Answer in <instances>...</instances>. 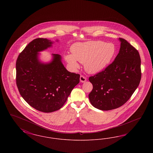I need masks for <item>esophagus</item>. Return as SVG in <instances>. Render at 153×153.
Instances as JSON below:
<instances>
[{"label": "esophagus", "instance_id": "34e87169", "mask_svg": "<svg viewBox=\"0 0 153 153\" xmlns=\"http://www.w3.org/2000/svg\"><path fill=\"white\" fill-rule=\"evenodd\" d=\"M80 80L81 82H85L87 81V79H86V77L85 76L81 75L80 76Z\"/></svg>", "mask_w": 153, "mask_h": 153}]
</instances>
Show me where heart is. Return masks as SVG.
Masks as SVG:
<instances>
[{
  "mask_svg": "<svg viewBox=\"0 0 153 153\" xmlns=\"http://www.w3.org/2000/svg\"><path fill=\"white\" fill-rule=\"evenodd\" d=\"M71 51L72 54H66L64 58L72 69L79 68L78 60L81 63H84L87 72L97 73L111 64L117 53V48L113 43L91 41L73 44Z\"/></svg>",
  "mask_w": 153,
  "mask_h": 153,
  "instance_id": "b5f03b06",
  "label": "heart"
}]
</instances>
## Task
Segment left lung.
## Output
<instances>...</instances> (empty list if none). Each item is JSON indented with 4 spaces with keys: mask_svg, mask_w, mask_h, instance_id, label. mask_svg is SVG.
Instances as JSON below:
<instances>
[{
    "mask_svg": "<svg viewBox=\"0 0 153 153\" xmlns=\"http://www.w3.org/2000/svg\"><path fill=\"white\" fill-rule=\"evenodd\" d=\"M120 48L115 60L104 71L91 76L93 89L89 94L91 104L108 111L123 105L138 87L141 79L139 52L126 39L119 38Z\"/></svg>",
    "mask_w": 153,
    "mask_h": 153,
    "instance_id": "left-lung-1",
    "label": "left lung"
}]
</instances>
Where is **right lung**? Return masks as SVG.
<instances>
[{"label":"right lung","mask_w":153,"mask_h":153,"mask_svg":"<svg viewBox=\"0 0 153 153\" xmlns=\"http://www.w3.org/2000/svg\"><path fill=\"white\" fill-rule=\"evenodd\" d=\"M53 43L46 38L33 40L16 62V82L21 96L30 106L46 113L60 109L80 82V74L68 71L59 54H52L49 63L39 60L38 52L51 47Z\"/></svg>","instance_id":"1"}]
</instances>
